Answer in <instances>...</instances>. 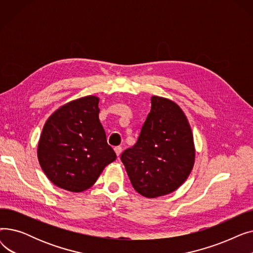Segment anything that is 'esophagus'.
<instances>
[{
  "label": "esophagus",
  "mask_w": 253,
  "mask_h": 253,
  "mask_svg": "<svg viewBox=\"0 0 253 253\" xmlns=\"http://www.w3.org/2000/svg\"><path fill=\"white\" fill-rule=\"evenodd\" d=\"M115 152H116L117 156L119 157L120 155H121V153H122V147H120V145H118V147L115 148Z\"/></svg>",
  "instance_id": "esophagus-1"
}]
</instances>
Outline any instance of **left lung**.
Masks as SVG:
<instances>
[{"label": "left lung", "instance_id": "1", "mask_svg": "<svg viewBox=\"0 0 253 253\" xmlns=\"http://www.w3.org/2000/svg\"><path fill=\"white\" fill-rule=\"evenodd\" d=\"M151 112L132 148L121 155L137 193L156 198L174 192L190 175L195 162L193 133L179 106L152 96Z\"/></svg>", "mask_w": 253, "mask_h": 253}]
</instances>
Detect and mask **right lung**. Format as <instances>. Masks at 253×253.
Masks as SVG:
<instances>
[{
  "label": "right lung",
  "mask_w": 253,
  "mask_h": 253,
  "mask_svg": "<svg viewBox=\"0 0 253 253\" xmlns=\"http://www.w3.org/2000/svg\"><path fill=\"white\" fill-rule=\"evenodd\" d=\"M99 98L86 96L53 113L38 145L40 165L51 182L79 193L95 183L116 153L99 121Z\"/></svg>",
  "instance_id": "add662e5"
}]
</instances>
